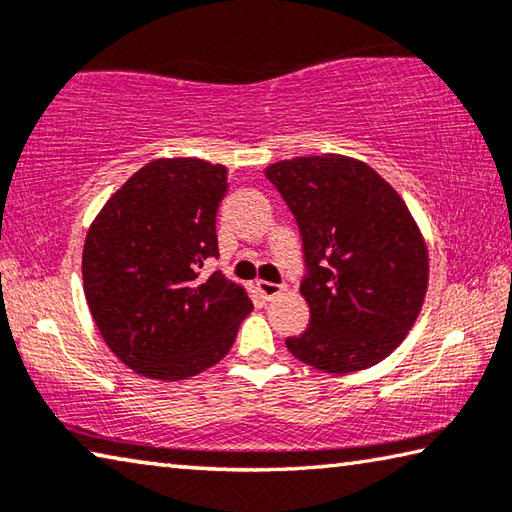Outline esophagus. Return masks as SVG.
Masks as SVG:
<instances>
[{
    "label": "esophagus",
    "instance_id": "obj_1",
    "mask_svg": "<svg viewBox=\"0 0 512 512\" xmlns=\"http://www.w3.org/2000/svg\"><path fill=\"white\" fill-rule=\"evenodd\" d=\"M257 291L262 293V298H266V300H273V298H277V296H282L284 289L282 284H273V282H266V280H259L257 282Z\"/></svg>",
    "mask_w": 512,
    "mask_h": 512
}]
</instances>
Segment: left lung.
Listing matches in <instances>:
<instances>
[{
    "mask_svg": "<svg viewBox=\"0 0 512 512\" xmlns=\"http://www.w3.org/2000/svg\"><path fill=\"white\" fill-rule=\"evenodd\" d=\"M298 221L309 327L293 357L332 375L384 361L420 316L429 250L402 196L366 162L339 153L266 167Z\"/></svg>",
    "mask_w": 512,
    "mask_h": 512,
    "instance_id": "obj_1",
    "label": "left lung"
}]
</instances>
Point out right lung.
I'll return each instance as SVG.
<instances>
[{"label":"right lung","mask_w":512,"mask_h":512,"mask_svg":"<svg viewBox=\"0 0 512 512\" xmlns=\"http://www.w3.org/2000/svg\"><path fill=\"white\" fill-rule=\"evenodd\" d=\"M228 169L158 158L133 173L90 223L83 289L112 354L137 375L189 379L230 352L253 300L221 271L216 210Z\"/></svg>","instance_id":"right-lung-1"}]
</instances>
